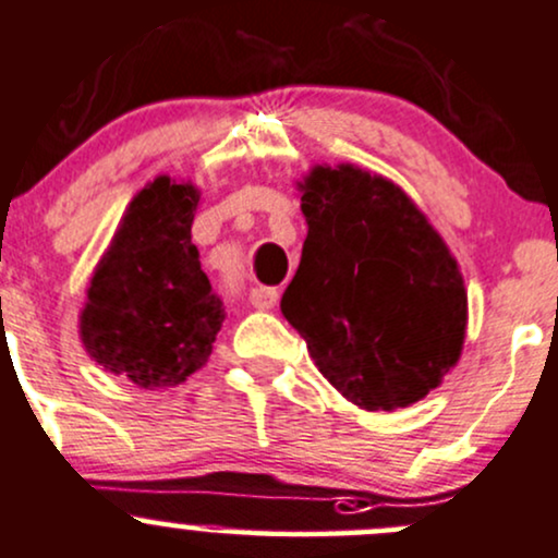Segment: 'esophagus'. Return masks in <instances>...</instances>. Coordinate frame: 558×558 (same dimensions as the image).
Instances as JSON below:
<instances>
[{"mask_svg": "<svg viewBox=\"0 0 558 558\" xmlns=\"http://www.w3.org/2000/svg\"><path fill=\"white\" fill-rule=\"evenodd\" d=\"M250 301H252V306L260 308V312H268V308L277 306V301H279L277 287H255V290L250 292Z\"/></svg>", "mask_w": 558, "mask_h": 558, "instance_id": "1", "label": "esophagus"}]
</instances>
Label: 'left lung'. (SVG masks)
<instances>
[{
	"mask_svg": "<svg viewBox=\"0 0 558 558\" xmlns=\"http://www.w3.org/2000/svg\"><path fill=\"white\" fill-rule=\"evenodd\" d=\"M298 191L308 233L281 295L284 319L349 403L395 411L427 398L468 332L457 257L387 177L317 163Z\"/></svg>",
	"mask_w": 558,
	"mask_h": 558,
	"instance_id": "8db88e82",
	"label": "left lung"
}]
</instances>
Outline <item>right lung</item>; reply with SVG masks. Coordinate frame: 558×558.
Wrapping results in <instances>:
<instances>
[{
	"label": "right lung",
	"instance_id": "right-lung-1",
	"mask_svg": "<svg viewBox=\"0 0 558 558\" xmlns=\"http://www.w3.org/2000/svg\"><path fill=\"white\" fill-rule=\"evenodd\" d=\"M198 201L191 180L147 182L125 206L85 292V352L142 389L177 387L201 371L226 319L191 241Z\"/></svg>",
	"mask_w": 558,
	"mask_h": 558
}]
</instances>
